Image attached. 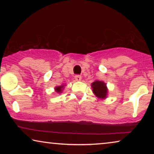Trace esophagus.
Here are the masks:
<instances>
[{
	"mask_svg": "<svg viewBox=\"0 0 154 154\" xmlns=\"http://www.w3.org/2000/svg\"><path fill=\"white\" fill-rule=\"evenodd\" d=\"M75 80L76 81H80L81 80V75H75Z\"/></svg>",
	"mask_w": 154,
	"mask_h": 154,
	"instance_id": "1",
	"label": "esophagus"
}]
</instances>
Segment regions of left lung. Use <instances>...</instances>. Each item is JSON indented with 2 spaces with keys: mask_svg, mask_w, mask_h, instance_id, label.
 I'll list each match as a JSON object with an SVG mask.
<instances>
[{
  "mask_svg": "<svg viewBox=\"0 0 154 154\" xmlns=\"http://www.w3.org/2000/svg\"><path fill=\"white\" fill-rule=\"evenodd\" d=\"M92 92L98 98L105 99L108 93L106 83L103 81H95L91 84Z\"/></svg>",
  "mask_w": 154,
  "mask_h": 154,
  "instance_id": "left-lung-1",
  "label": "left lung"
}]
</instances>
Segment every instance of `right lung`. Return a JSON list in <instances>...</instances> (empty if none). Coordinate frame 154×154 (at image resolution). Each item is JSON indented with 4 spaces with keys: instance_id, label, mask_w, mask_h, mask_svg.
I'll return each instance as SVG.
<instances>
[{
    "instance_id": "add662e5",
    "label": "right lung",
    "mask_w": 154,
    "mask_h": 154,
    "mask_svg": "<svg viewBox=\"0 0 154 154\" xmlns=\"http://www.w3.org/2000/svg\"><path fill=\"white\" fill-rule=\"evenodd\" d=\"M64 85H62L61 86H57V87L55 88V91L57 92H58V93H61L63 89H64Z\"/></svg>"
}]
</instances>
